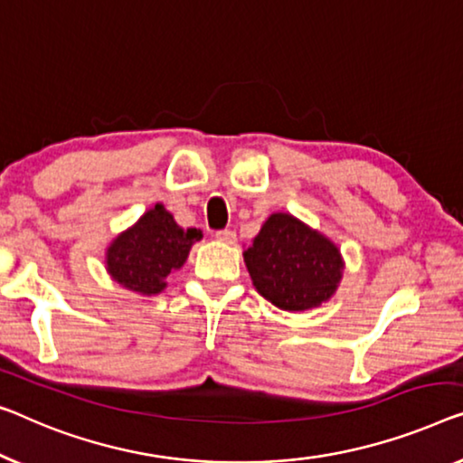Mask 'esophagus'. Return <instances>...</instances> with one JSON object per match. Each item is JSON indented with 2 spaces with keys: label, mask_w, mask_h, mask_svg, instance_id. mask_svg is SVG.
<instances>
[{
  "label": "esophagus",
  "mask_w": 463,
  "mask_h": 463,
  "mask_svg": "<svg viewBox=\"0 0 463 463\" xmlns=\"http://www.w3.org/2000/svg\"><path fill=\"white\" fill-rule=\"evenodd\" d=\"M216 239L220 241V243L234 245V243H237V232L229 231V229H226V231H218V232H216Z\"/></svg>",
  "instance_id": "1"
}]
</instances>
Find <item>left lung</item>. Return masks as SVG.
<instances>
[{"label":"left lung","instance_id":"1","mask_svg":"<svg viewBox=\"0 0 463 463\" xmlns=\"http://www.w3.org/2000/svg\"><path fill=\"white\" fill-rule=\"evenodd\" d=\"M243 260L255 291L285 312L320 307L336 293L345 270L335 241L287 212L268 216Z\"/></svg>","mask_w":463,"mask_h":463}]
</instances>
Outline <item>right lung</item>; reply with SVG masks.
Listing matches in <instances>:
<instances>
[{
    "label": "right lung",
    "instance_id": "1",
    "mask_svg": "<svg viewBox=\"0 0 463 463\" xmlns=\"http://www.w3.org/2000/svg\"><path fill=\"white\" fill-rule=\"evenodd\" d=\"M197 241L202 231H184L162 203H156L108 245L106 270L127 291L151 298L164 291L172 272L181 270Z\"/></svg>",
    "mask_w": 463,
    "mask_h": 463
}]
</instances>
